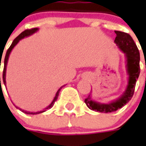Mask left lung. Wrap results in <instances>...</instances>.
Returning <instances> with one entry per match:
<instances>
[{
  "label": "left lung",
  "instance_id": "8db88e82",
  "mask_svg": "<svg viewBox=\"0 0 146 146\" xmlns=\"http://www.w3.org/2000/svg\"><path fill=\"white\" fill-rule=\"evenodd\" d=\"M115 33L116 36L114 42L125 55L126 68L128 75L127 85L122 95L116 100L110 102V103H101L94 101L92 98V95L90 94L88 98H85L84 102L90 110L99 113L115 112L125 106L131 99L134 95L136 80L140 74V53L134 40L128 33L120 31H115Z\"/></svg>",
  "mask_w": 146,
  "mask_h": 146
}]
</instances>
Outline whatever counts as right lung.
Returning <instances> with one entry per match:
<instances>
[{
	"label": "right lung",
	"mask_w": 146,
	"mask_h": 146,
	"mask_svg": "<svg viewBox=\"0 0 146 146\" xmlns=\"http://www.w3.org/2000/svg\"><path fill=\"white\" fill-rule=\"evenodd\" d=\"M38 28H33V29H31V30H26L25 31H23V33H21L19 36L16 37V38L15 39L13 42H12V44H11V46L9 47V48L8 49V51L6 52V54H5V61H4V71H3V82H4V84L6 86V69H7V65H8V58H9V55L11 54V51H12V49L14 48V47L15 45L17 44L19 42V40H21L22 39L25 38V37H27V36H31L32 34L33 33H35L36 32L38 31ZM1 64V62H0ZM0 84H1V77H0ZM65 86V85H63ZM62 86V87H63ZM62 87H61L58 90V92H56V94H55V96H54V99L52 100V102H51V104L49 105L48 106H47L46 108L44 109V110H42V111H38V112H30V111H27V110H22L20 109L19 107H18L15 106V107L19 109V110H21L23 113H26V114H32V115H36V114H39V113H44L45 112L46 110H49V109H51L54 104V102L57 100L58 97V95H59V92H60V90L62 89Z\"/></svg>",
	"instance_id": "obj_1"
}]
</instances>
